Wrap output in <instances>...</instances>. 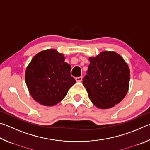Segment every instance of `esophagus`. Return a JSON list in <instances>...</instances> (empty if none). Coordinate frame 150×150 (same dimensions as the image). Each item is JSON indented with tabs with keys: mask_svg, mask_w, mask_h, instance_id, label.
I'll return each mask as SVG.
<instances>
[{
	"mask_svg": "<svg viewBox=\"0 0 150 150\" xmlns=\"http://www.w3.org/2000/svg\"><path fill=\"white\" fill-rule=\"evenodd\" d=\"M83 77H75V80L78 81V82H80V81H82Z\"/></svg>",
	"mask_w": 150,
	"mask_h": 150,
	"instance_id": "1",
	"label": "esophagus"
}]
</instances>
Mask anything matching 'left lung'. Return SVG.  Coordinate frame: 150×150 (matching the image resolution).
<instances>
[{
    "label": "left lung",
    "mask_w": 150,
    "mask_h": 150,
    "mask_svg": "<svg viewBox=\"0 0 150 150\" xmlns=\"http://www.w3.org/2000/svg\"><path fill=\"white\" fill-rule=\"evenodd\" d=\"M89 60L87 74L83 79L89 99L99 108L113 107L128 92L130 77L128 65L117 53L108 51Z\"/></svg>",
    "instance_id": "left-lung-1"
}]
</instances>
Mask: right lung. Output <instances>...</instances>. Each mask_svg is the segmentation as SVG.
Masks as SVG:
<instances>
[{
  "instance_id": "right-lung-1",
  "label": "right lung",
  "mask_w": 150,
  "mask_h": 150,
  "mask_svg": "<svg viewBox=\"0 0 150 150\" xmlns=\"http://www.w3.org/2000/svg\"><path fill=\"white\" fill-rule=\"evenodd\" d=\"M55 50H47L32 58L25 73V81L34 99L45 106H54L65 97L76 81L71 65Z\"/></svg>"
}]
</instances>
